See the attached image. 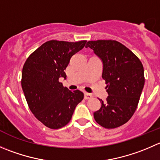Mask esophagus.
I'll return each instance as SVG.
<instances>
[{
	"label": "esophagus",
	"instance_id": "1",
	"mask_svg": "<svg viewBox=\"0 0 160 160\" xmlns=\"http://www.w3.org/2000/svg\"><path fill=\"white\" fill-rule=\"evenodd\" d=\"M92 94H89V93H84V98L85 99H91L92 98Z\"/></svg>",
	"mask_w": 160,
	"mask_h": 160
}]
</instances>
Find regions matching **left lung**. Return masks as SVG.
Here are the masks:
<instances>
[{
  "label": "left lung",
  "mask_w": 160,
  "mask_h": 160,
  "mask_svg": "<svg viewBox=\"0 0 160 160\" xmlns=\"http://www.w3.org/2000/svg\"><path fill=\"white\" fill-rule=\"evenodd\" d=\"M103 62L102 78L108 96L101 102L100 109L94 112L95 121L112 129L126 123L138 105L145 85L144 68L138 58L126 46L113 40L87 43Z\"/></svg>",
  "instance_id": "1"
}]
</instances>
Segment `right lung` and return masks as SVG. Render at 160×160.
Listing matches in <instances>:
<instances>
[{"label": "right lung", "instance_id": "right-lung-1", "mask_svg": "<svg viewBox=\"0 0 160 160\" xmlns=\"http://www.w3.org/2000/svg\"><path fill=\"white\" fill-rule=\"evenodd\" d=\"M86 42L47 41L28 57L23 66L21 83L26 102L34 116L47 128L66 126L83 100V92L69 91L59 78H66L64 70L71 57Z\"/></svg>", "mask_w": 160, "mask_h": 160}]
</instances>
